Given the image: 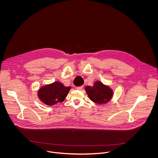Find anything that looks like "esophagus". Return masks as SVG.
<instances>
[{"mask_svg":"<svg viewBox=\"0 0 158 158\" xmlns=\"http://www.w3.org/2000/svg\"><path fill=\"white\" fill-rule=\"evenodd\" d=\"M83 88V86H78V87H77V90H82Z\"/></svg>","mask_w":158,"mask_h":158,"instance_id":"obj_1","label":"esophagus"}]
</instances>
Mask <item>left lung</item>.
Returning a JSON list of instances; mask_svg holds the SVG:
<instances>
[{"instance_id": "obj_1", "label": "left lung", "mask_w": 158, "mask_h": 158, "mask_svg": "<svg viewBox=\"0 0 158 158\" xmlns=\"http://www.w3.org/2000/svg\"><path fill=\"white\" fill-rule=\"evenodd\" d=\"M85 90L90 100L97 104H104L110 102L113 95V91L109 86L101 81H95L93 86H86Z\"/></svg>"}]
</instances>
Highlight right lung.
<instances>
[{
    "label": "right lung",
    "mask_w": 158,
    "mask_h": 158,
    "mask_svg": "<svg viewBox=\"0 0 158 158\" xmlns=\"http://www.w3.org/2000/svg\"><path fill=\"white\" fill-rule=\"evenodd\" d=\"M70 86L66 87L63 83L55 81L41 87L38 92L40 100L48 106H52L62 102L68 95Z\"/></svg>",
    "instance_id": "obj_1"
}]
</instances>
